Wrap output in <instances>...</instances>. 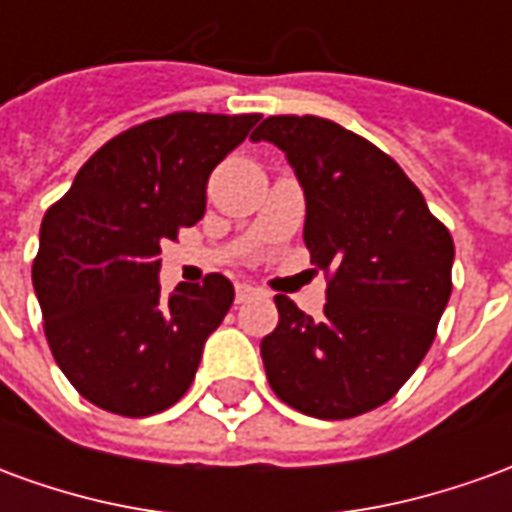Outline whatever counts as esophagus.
Instances as JSON below:
<instances>
[{
	"mask_svg": "<svg viewBox=\"0 0 512 512\" xmlns=\"http://www.w3.org/2000/svg\"><path fill=\"white\" fill-rule=\"evenodd\" d=\"M255 293L257 290L252 288V285H244V282H241V285H235V301H238V304H244L246 299H252Z\"/></svg>",
	"mask_w": 512,
	"mask_h": 512,
	"instance_id": "34e87169",
	"label": "esophagus"
}]
</instances>
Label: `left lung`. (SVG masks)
<instances>
[{
    "mask_svg": "<svg viewBox=\"0 0 512 512\" xmlns=\"http://www.w3.org/2000/svg\"><path fill=\"white\" fill-rule=\"evenodd\" d=\"M252 142L296 172L312 263L329 271L323 318L277 296L260 356L282 403L318 419L373 411L428 354L452 293L455 246L422 191L376 145L323 117H266Z\"/></svg>",
    "mask_w": 512,
    "mask_h": 512,
    "instance_id": "left-lung-1",
    "label": "left lung"
}]
</instances>
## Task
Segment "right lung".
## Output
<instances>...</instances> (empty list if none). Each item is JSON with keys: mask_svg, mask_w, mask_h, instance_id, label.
Segmentation results:
<instances>
[{"mask_svg": "<svg viewBox=\"0 0 512 512\" xmlns=\"http://www.w3.org/2000/svg\"><path fill=\"white\" fill-rule=\"evenodd\" d=\"M257 115H175L109 139L40 224L32 285L57 365L76 392L120 417L175 406L235 299L208 274L161 293V244L205 213L213 167Z\"/></svg>", "mask_w": 512, "mask_h": 512, "instance_id": "1", "label": "right lung"}]
</instances>
